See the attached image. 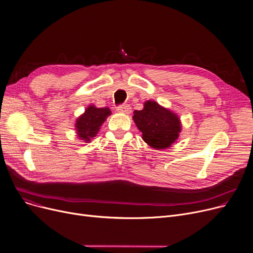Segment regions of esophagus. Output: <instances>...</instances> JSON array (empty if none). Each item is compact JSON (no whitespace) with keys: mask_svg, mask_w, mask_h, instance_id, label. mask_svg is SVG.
Segmentation results:
<instances>
[{"mask_svg":"<svg viewBox=\"0 0 253 253\" xmlns=\"http://www.w3.org/2000/svg\"><path fill=\"white\" fill-rule=\"evenodd\" d=\"M117 111H118L119 113H122V114L128 115V114L131 113V106H130L129 104H121V105L118 106Z\"/></svg>","mask_w":253,"mask_h":253,"instance_id":"obj_1","label":"esophagus"}]
</instances>
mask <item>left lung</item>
<instances>
[{"instance_id":"1","label":"left lung","mask_w":253,"mask_h":253,"mask_svg":"<svg viewBox=\"0 0 253 253\" xmlns=\"http://www.w3.org/2000/svg\"><path fill=\"white\" fill-rule=\"evenodd\" d=\"M134 123L142 132V138L154 149H166L173 143L180 132L179 119L156 101H147L141 111H134Z\"/></svg>"}]
</instances>
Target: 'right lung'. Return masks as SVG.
Wrapping results in <instances>:
<instances>
[{
	"label": "right lung",
	"mask_w": 253,
	"mask_h": 253,
	"mask_svg": "<svg viewBox=\"0 0 253 253\" xmlns=\"http://www.w3.org/2000/svg\"><path fill=\"white\" fill-rule=\"evenodd\" d=\"M110 115L111 111L109 108L98 109L94 105H90L85 113L77 120L76 128L78 136L87 142L90 141V138L97 134L99 127Z\"/></svg>",
	"instance_id": "add662e5"
}]
</instances>
